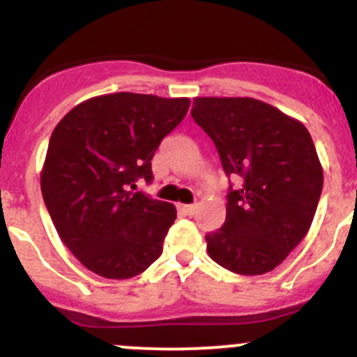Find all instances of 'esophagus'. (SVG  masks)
<instances>
[{
  "mask_svg": "<svg viewBox=\"0 0 357 357\" xmlns=\"http://www.w3.org/2000/svg\"><path fill=\"white\" fill-rule=\"evenodd\" d=\"M178 210L183 213V215L191 216L192 213L196 211V204H178Z\"/></svg>",
  "mask_w": 357,
  "mask_h": 357,
  "instance_id": "obj_1",
  "label": "esophagus"
}]
</instances>
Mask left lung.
<instances>
[{"label": "left lung", "instance_id": "8db88e82", "mask_svg": "<svg viewBox=\"0 0 357 357\" xmlns=\"http://www.w3.org/2000/svg\"><path fill=\"white\" fill-rule=\"evenodd\" d=\"M191 116L218 151L230 188L227 220L208 233L211 260L240 275L273 270L312 225L324 173L309 130L252 97H196Z\"/></svg>", "mask_w": 357, "mask_h": 357}]
</instances>
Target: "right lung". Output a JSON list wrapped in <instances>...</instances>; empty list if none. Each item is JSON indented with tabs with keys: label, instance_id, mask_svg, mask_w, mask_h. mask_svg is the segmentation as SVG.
Returning a JSON list of instances; mask_svg holds the SVG:
<instances>
[{
	"label": "right lung",
	"instance_id": "right-lung-1",
	"mask_svg": "<svg viewBox=\"0 0 357 357\" xmlns=\"http://www.w3.org/2000/svg\"><path fill=\"white\" fill-rule=\"evenodd\" d=\"M190 99L117 92L80 102L53 129L40 184L61 241L104 278L142 273L162 253L174 204L132 191Z\"/></svg>",
	"mask_w": 357,
	"mask_h": 357
}]
</instances>
